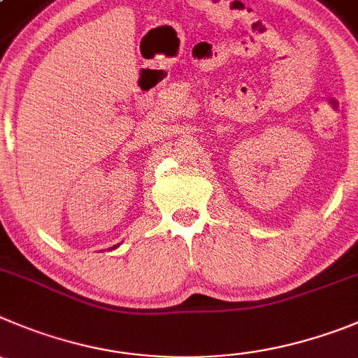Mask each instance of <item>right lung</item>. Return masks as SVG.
<instances>
[{
	"label": "right lung",
	"mask_w": 358,
	"mask_h": 358,
	"mask_svg": "<svg viewBox=\"0 0 358 358\" xmlns=\"http://www.w3.org/2000/svg\"><path fill=\"white\" fill-rule=\"evenodd\" d=\"M114 248H115V246H114Z\"/></svg>",
	"instance_id": "right-lung-1"
}]
</instances>
